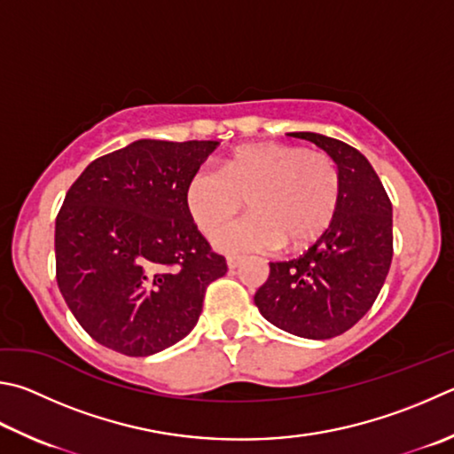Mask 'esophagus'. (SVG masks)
I'll use <instances>...</instances> for the list:
<instances>
[{"mask_svg":"<svg viewBox=\"0 0 454 454\" xmlns=\"http://www.w3.org/2000/svg\"><path fill=\"white\" fill-rule=\"evenodd\" d=\"M226 263H228V268H230V270H236V268L240 266V263H242V258H238V255H228V258H226Z\"/></svg>","mask_w":454,"mask_h":454,"instance_id":"esophagus-1","label":"esophagus"}]
</instances>
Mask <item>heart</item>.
Returning a JSON list of instances; mask_svg holds the SVG:
<instances>
[{"mask_svg": "<svg viewBox=\"0 0 454 454\" xmlns=\"http://www.w3.org/2000/svg\"><path fill=\"white\" fill-rule=\"evenodd\" d=\"M253 212L225 227L245 199ZM341 199V175L324 151L298 145H246L226 156L220 170L200 168L186 183L188 214L224 252L300 248L332 224Z\"/></svg>", "mask_w": 454, "mask_h": 454, "instance_id": "1", "label": "heart"}]
</instances>
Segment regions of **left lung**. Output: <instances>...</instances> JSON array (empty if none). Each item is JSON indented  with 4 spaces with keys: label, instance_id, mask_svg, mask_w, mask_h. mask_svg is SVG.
<instances>
[{
    "label": "left lung",
    "instance_id": "left-lung-1",
    "mask_svg": "<svg viewBox=\"0 0 454 454\" xmlns=\"http://www.w3.org/2000/svg\"><path fill=\"white\" fill-rule=\"evenodd\" d=\"M332 156L341 199L332 224L300 258L270 262L254 295L270 324L308 340H332L373 306L393 258V208L377 172L357 148L317 133H290Z\"/></svg>",
    "mask_w": 454,
    "mask_h": 454
}]
</instances>
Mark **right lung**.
Returning a JSON list of instances; mask_svg holds the SVG:
<instances>
[{"instance_id":"obj_1","label":"right lung","mask_w":454,"mask_h":454,"mask_svg":"<svg viewBox=\"0 0 454 454\" xmlns=\"http://www.w3.org/2000/svg\"><path fill=\"white\" fill-rule=\"evenodd\" d=\"M216 141L143 138L98 156L55 222V276L97 343L146 357L192 332L206 287L228 271L184 202Z\"/></svg>"}]
</instances>
